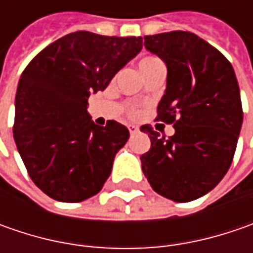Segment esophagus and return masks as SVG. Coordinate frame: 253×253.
Here are the masks:
<instances>
[{
    "instance_id": "34e87169",
    "label": "esophagus",
    "mask_w": 253,
    "mask_h": 253,
    "mask_svg": "<svg viewBox=\"0 0 253 253\" xmlns=\"http://www.w3.org/2000/svg\"><path fill=\"white\" fill-rule=\"evenodd\" d=\"M128 129L131 132V135H133V133H136V132L139 131V128L136 125H128Z\"/></svg>"
}]
</instances>
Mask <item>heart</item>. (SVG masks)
<instances>
[{"mask_svg":"<svg viewBox=\"0 0 253 253\" xmlns=\"http://www.w3.org/2000/svg\"><path fill=\"white\" fill-rule=\"evenodd\" d=\"M156 64H162V62L158 59V57H155V56H146V57H143L141 62H139V69H141V72H146V70H149L151 67L153 66H156ZM128 117H131V118H135V117H138V108L136 107H133V105H129L128 107Z\"/></svg>","mask_w":253,"mask_h":253,"instance_id":"b5f03b06","label":"heart"}]
</instances>
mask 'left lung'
<instances>
[{
	"instance_id": "obj_1",
	"label": "left lung",
	"mask_w": 253,
	"mask_h": 253,
	"mask_svg": "<svg viewBox=\"0 0 253 253\" xmlns=\"http://www.w3.org/2000/svg\"><path fill=\"white\" fill-rule=\"evenodd\" d=\"M143 39L168 66L156 121L173 124L174 135L142 125L151 138L142 170L158 194L187 203L214 189L232 163L244 118L238 82L228 59L197 35L171 31Z\"/></svg>"
}]
</instances>
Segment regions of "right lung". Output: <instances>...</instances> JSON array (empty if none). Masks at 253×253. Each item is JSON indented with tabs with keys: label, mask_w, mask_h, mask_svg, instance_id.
Instances as JSON below:
<instances>
[{
	"label": "right lung",
	"mask_w": 253,
	"mask_h": 253,
	"mask_svg": "<svg viewBox=\"0 0 253 253\" xmlns=\"http://www.w3.org/2000/svg\"><path fill=\"white\" fill-rule=\"evenodd\" d=\"M141 49V36L77 31L25 67L15 97L14 139L29 177L49 197L79 203L110 177L129 131L114 120L95 125L87 114L88 97L105 90Z\"/></svg>",
	"instance_id": "obj_1"
}]
</instances>
